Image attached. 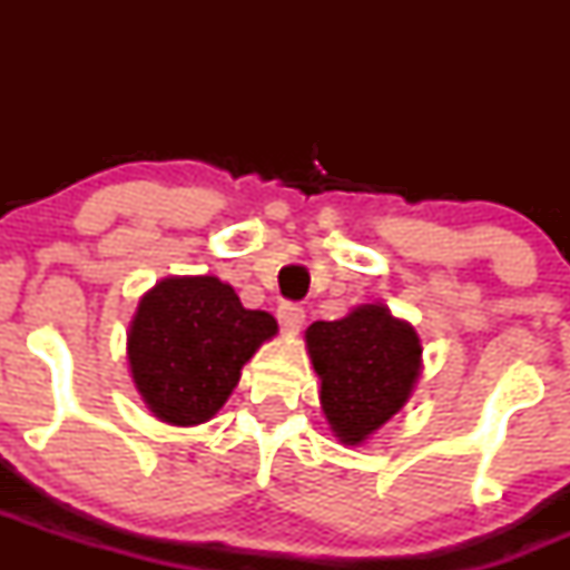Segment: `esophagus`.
Segmentation results:
<instances>
[{
	"label": "esophagus",
	"mask_w": 570,
	"mask_h": 570,
	"mask_svg": "<svg viewBox=\"0 0 570 570\" xmlns=\"http://www.w3.org/2000/svg\"><path fill=\"white\" fill-rule=\"evenodd\" d=\"M278 322L284 330H299L305 322V307L297 303H281L278 305Z\"/></svg>",
	"instance_id": "obj_1"
}]
</instances>
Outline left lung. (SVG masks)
<instances>
[{
	"instance_id": "1",
	"label": "left lung",
	"mask_w": 570,
	"mask_h": 570,
	"mask_svg": "<svg viewBox=\"0 0 570 570\" xmlns=\"http://www.w3.org/2000/svg\"><path fill=\"white\" fill-rule=\"evenodd\" d=\"M305 345L322 381V410L343 444L367 442L407 404L421 375V337L385 305H358L337 322H313Z\"/></svg>"
}]
</instances>
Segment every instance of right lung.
Segmentation results:
<instances>
[{
	"label": "right lung",
	"instance_id": "1",
	"mask_svg": "<svg viewBox=\"0 0 570 570\" xmlns=\"http://www.w3.org/2000/svg\"><path fill=\"white\" fill-rule=\"evenodd\" d=\"M276 332V318L240 305L230 284L214 276H168L144 294L134 313L130 375L155 417L198 426L217 415L244 364Z\"/></svg>",
	"mask_w": 570,
	"mask_h": 570
}]
</instances>
